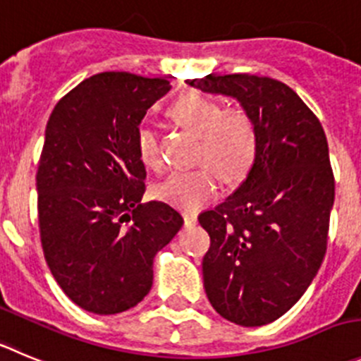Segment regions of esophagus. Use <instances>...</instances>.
<instances>
[{
  "label": "esophagus",
  "mask_w": 361,
  "mask_h": 361,
  "mask_svg": "<svg viewBox=\"0 0 361 361\" xmlns=\"http://www.w3.org/2000/svg\"><path fill=\"white\" fill-rule=\"evenodd\" d=\"M183 222L185 226H194L197 222V215L196 214H188V212H185L183 214Z\"/></svg>",
  "instance_id": "obj_1"
}]
</instances>
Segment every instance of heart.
Masks as SVG:
<instances>
[{
	"instance_id": "1",
	"label": "heart",
	"mask_w": 361,
	"mask_h": 361,
	"mask_svg": "<svg viewBox=\"0 0 361 361\" xmlns=\"http://www.w3.org/2000/svg\"><path fill=\"white\" fill-rule=\"evenodd\" d=\"M169 117L200 137L196 161L203 165L169 174L154 187L158 200L180 210L194 212L217 196L219 178L226 185L244 181L258 151L257 126L247 112L226 110L217 99L190 90L171 104ZM135 147L146 167L153 171L164 167L157 131L139 128Z\"/></svg>"
}]
</instances>
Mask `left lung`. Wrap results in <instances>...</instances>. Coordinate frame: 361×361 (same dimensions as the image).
<instances>
[{
    "mask_svg": "<svg viewBox=\"0 0 361 361\" xmlns=\"http://www.w3.org/2000/svg\"><path fill=\"white\" fill-rule=\"evenodd\" d=\"M187 83L235 97L257 126L251 171L200 224L210 235L203 281L215 312L245 328L269 324L301 299L328 249L335 176L326 133L278 80L242 73Z\"/></svg>",
    "mask_w": 361,
    "mask_h": 361,
    "instance_id": "obj_1",
    "label": "left lung"
}]
</instances>
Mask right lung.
<instances>
[{"label": "right lung", "mask_w": 361, "mask_h": 361, "mask_svg": "<svg viewBox=\"0 0 361 361\" xmlns=\"http://www.w3.org/2000/svg\"><path fill=\"white\" fill-rule=\"evenodd\" d=\"M169 89L161 78L99 73L49 116L37 169L40 244L60 288L90 313L139 305L153 285L154 255L183 224L167 203H140L146 167L135 137Z\"/></svg>", "instance_id": "obj_1"}]
</instances>
